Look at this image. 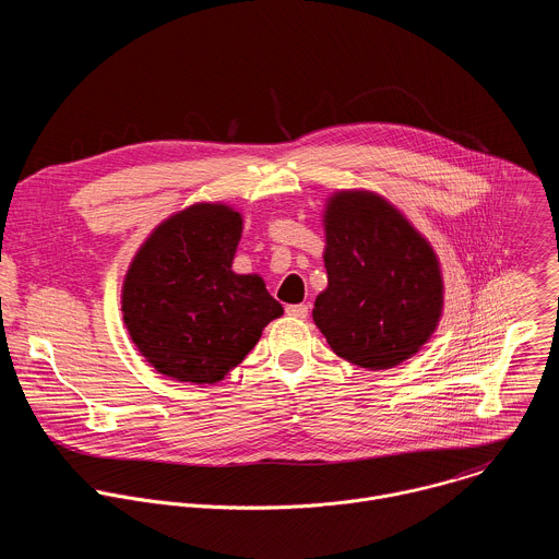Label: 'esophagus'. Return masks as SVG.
<instances>
[{"instance_id":"obj_1","label":"esophagus","mask_w":559,"mask_h":559,"mask_svg":"<svg viewBox=\"0 0 559 559\" xmlns=\"http://www.w3.org/2000/svg\"><path fill=\"white\" fill-rule=\"evenodd\" d=\"M285 311H287V316H294V318H300V320H305V318L309 316V307H307L305 302H300V305H287Z\"/></svg>"}]
</instances>
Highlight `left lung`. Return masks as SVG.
Returning <instances> with one entry per match:
<instances>
[{
  "label": "left lung",
  "mask_w": 559,
  "mask_h": 559,
  "mask_svg": "<svg viewBox=\"0 0 559 559\" xmlns=\"http://www.w3.org/2000/svg\"><path fill=\"white\" fill-rule=\"evenodd\" d=\"M326 289L313 322L335 355L368 370L413 357L443 311L432 246L382 195L340 191L324 209Z\"/></svg>",
  "instance_id": "left-lung-1"
}]
</instances>
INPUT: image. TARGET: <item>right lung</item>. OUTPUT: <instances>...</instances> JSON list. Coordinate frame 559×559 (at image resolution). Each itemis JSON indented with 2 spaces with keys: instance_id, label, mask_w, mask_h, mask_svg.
Here are the masks:
<instances>
[{
  "instance_id": "right-lung-1",
  "label": "right lung",
  "mask_w": 559,
  "mask_h": 559,
  "mask_svg": "<svg viewBox=\"0 0 559 559\" xmlns=\"http://www.w3.org/2000/svg\"><path fill=\"white\" fill-rule=\"evenodd\" d=\"M241 213L193 204L162 222L122 283L124 326L157 373L217 384L283 316L259 274H235Z\"/></svg>"
}]
</instances>
